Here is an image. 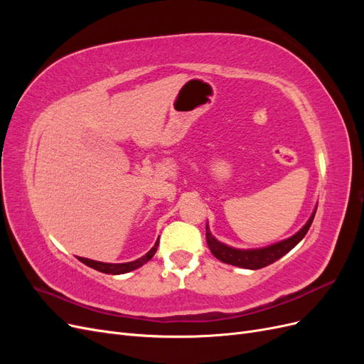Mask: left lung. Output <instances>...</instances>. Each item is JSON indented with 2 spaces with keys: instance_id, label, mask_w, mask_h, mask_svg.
<instances>
[{
  "instance_id": "obj_1",
  "label": "left lung",
  "mask_w": 364,
  "mask_h": 364,
  "mask_svg": "<svg viewBox=\"0 0 364 364\" xmlns=\"http://www.w3.org/2000/svg\"><path fill=\"white\" fill-rule=\"evenodd\" d=\"M314 208L313 214L308 218V222L297 230V232L289 238L281 240L278 243H273L266 247H257V249H237L232 246H228L222 241H218L209 230V226L206 223V243L209 250H211L213 255L220 259L222 262L230 264V266H237L241 269H250V270H257L269 266V264H273L274 261H278L282 258L285 253H289L299 241L305 237V234L310 229L313 218L316 214Z\"/></svg>"
}]
</instances>
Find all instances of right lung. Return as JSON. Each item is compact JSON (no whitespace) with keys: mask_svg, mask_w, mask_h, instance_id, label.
Listing matches in <instances>:
<instances>
[{"mask_svg":"<svg viewBox=\"0 0 364 364\" xmlns=\"http://www.w3.org/2000/svg\"><path fill=\"white\" fill-rule=\"evenodd\" d=\"M158 245H159V238L156 240L155 246H153L144 257H141L135 261L130 262H119V264H112V262H102V261H94V259H87V258H79L83 264H86L87 267H92L102 273H107V274H123V273H129L132 270H136L141 266H144L147 261H150L155 255L158 250Z\"/></svg>","mask_w":364,"mask_h":364,"instance_id":"right-lung-1","label":"right lung"}]
</instances>
